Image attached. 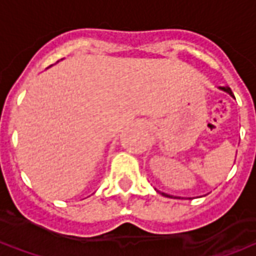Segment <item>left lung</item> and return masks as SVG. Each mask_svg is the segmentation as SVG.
Instances as JSON below:
<instances>
[{
  "label": "left lung",
  "mask_w": 256,
  "mask_h": 256,
  "mask_svg": "<svg viewBox=\"0 0 256 256\" xmlns=\"http://www.w3.org/2000/svg\"><path fill=\"white\" fill-rule=\"evenodd\" d=\"M220 89L224 90V92H226V93H229V94H230L232 97H234V96H233V93H232V89H230V88H229V86H220ZM162 194H163V196H166V198H172V196H170V194H167V193H162Z\"/></svg>",
  "instance_id": "obj_1"
}]
</instances>
